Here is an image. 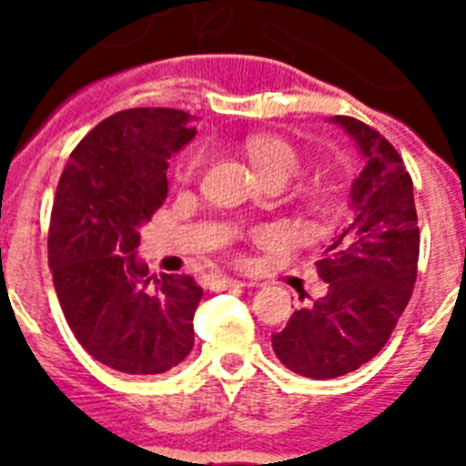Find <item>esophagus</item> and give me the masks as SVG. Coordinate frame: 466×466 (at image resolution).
Masks as SVG:
<instances>
[{
	"label": "esophagus",
	"mask_w": 466,
	"mask_h": 466,
	"mask_svg": "<svg viewBox=\"0 0 466 466\" xmlns=\"http://www.w3.org/2000/svg\"><path fill=\"white\" fill-rule=\"evenodd\" d=\"M240 287H245V282H240V279H233V278H219L212 282V289H217V291L240 289Z\"/></svg>",
	"instance_id": "1"
}]
</instances>
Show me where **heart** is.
Listing matches in <instances>:
<instances>
[{"instance_id": "obj_1", "label": "heart", "mask_w": 466, "mask_h": 466, "mask_svg": "<svg viewBox=\"0 0 466 466\" xmlns=\"http://www.w3.org/2000/svg\"><path fill=\"white\" fill-rule=\"evenodd\" d=\"M245 151L254 163V167L258 170V175L268 184L284 187L300 170V154L296 151L294 144H289L282 137H275V135H249L245 139ZM203 158V149L193 151L187 158V163H184V175H193L200 167ZM308 203L317 212H329L333 205V198L327 188H312L308 193Z\"/></svg>"}]
</instances>
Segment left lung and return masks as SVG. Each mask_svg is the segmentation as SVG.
<instances>
[{
  "label": "left lung",
  "instance_id": "8db88e82",
  "mask_svg": "<svg viewBox=\"0 0 466 466\" xmlns=\"http://www.w3.org/2000/svg\"><path fill=\"white\" fill-rule=\"evenodd\" d=\"M333 121L366 158L350 191L352 221L317 261L327 294L273 333L278 360L315 380L357 371L385 348L413 294L420 257L413 179L401 156L371 126L352 116Z\"/></svg>",
  "mask_w": 466,
  "mask_h": 466
}]
</instances>
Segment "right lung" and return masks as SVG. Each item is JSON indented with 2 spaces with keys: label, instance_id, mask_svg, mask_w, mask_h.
Returning <instances> with one entry per match:
<instances>
[{
  "label": "right lung",
  "instance_id": "right-lung-1",
  "mask_svg": "<svg viewBox=\"0 0 466 466\" xmlns=\"http://www.w3.org/2000/svg\"><path fill=\"white\" fill-rule=\"evenodd\" d=\"M196 135L182 109L118 111L69 156L48 226V266L69 329L90 357L127 376L175 369L193 348L203 289L149 275L139 226L167 198V160Z\"/></svg>",
  "mask_w": 466,
  "mask_h": 466
}]
</instances>
